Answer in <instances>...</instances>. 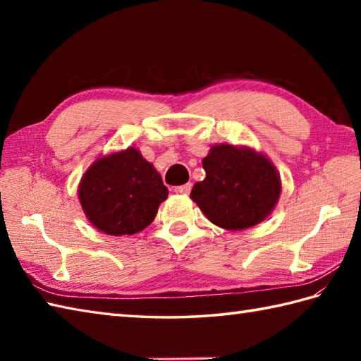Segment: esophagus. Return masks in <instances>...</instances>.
Listing matches in <instances>:
<instances>
[{"instance_id":"1","label":"esophagus","mask_w":361,"mask_h":361,"mask_svg":"<svg viewBox=\"0 0 361 361\" xmlns=\"http://www.w3.org/2000/svg\"><path fill=\"white\" fill-rule=\"evenodd\" d=\"M190 189H192V185H190V183H186V185H183V186L175 188V192H176V194L188 195V194L190 192Z\"/></svg>"}]
</instances>
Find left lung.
<instances>
[{
    "instance_id": "8db88e82",
    "label": "left lung",
    "mask_w": 361,
    "mask_h": 361,
    "mask_svg": "<svg viewBox=\"0 0 361 361\" xmlns=\"http://www.w3.org/2000/svg\"><path fill=\"white\" fill-rule=\"evenodd\" d=\"M202 163L206 178L195 183L190 198L214 225L240 231L270 216L281 195V178L264 153L216 144Z\"/></svg>"
}]
</instances>
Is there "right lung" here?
<instances>
[{
  "instance_id": "1",
  "label": "right lung",
  "mask_w": 361,
  "mask_h": 361,
  "mask_svg": "<svg viewBox=\"0 0 361 361\" xmlns=\"http://www.w3.org/2000/svg\"><path fill=\"white\" fill-rule=\"evenodd\" d=\"M167 194L157 169L135 147L97 158L79 185V200L90 224L109 235L142 231Z\"/></svg>"
}]
</instances>
